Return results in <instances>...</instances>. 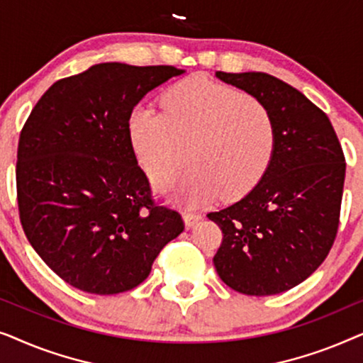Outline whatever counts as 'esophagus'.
<instances>
[{
  "mask_svg": "<svg viewBox=\"0 0 363 363\" xmlns=\"http://www.w3.org/2000/svg\"><path fill=\"white\" fill-rule=\"evenodd\" d=\"M183 220H185V225L190 228L195 225V223H198L201 220V215L200 213H193V211H185V215H183Z\"/></svg>",
  "mask_w": 363,
  "mask_h": 363,
  "instance_id": "34e87169",
  "label": "esophagus"
}]
</instances>
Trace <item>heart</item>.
Instances as JSON below:
<instances>
[{"instance_id": "heart-1", "label": "heart", "mask_w": 363, "mask_h": 363, "mask_svg": "<svg viewBox=\"0 0 363 363\" xmlns=\"http://www.w3.org/2000/svg\"><path fill=\"white\" fill-rule=\"evenodd\" d=\"M128 130L137 160L155 186L172 183L193 162L177 188L186 205L245 196L264 177L276 148L269 108L206 76L173 84L163 96V112L137 107Z\"/></svg>"}]
</instances>
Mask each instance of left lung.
<instances>
[{
    "label": "left lung",
    "instance_id": "obj_1",
    "mask_svg": "<svg viewBox=\"0 0 363 363\" xmlns=\"http://www.w3.org/2000/svg\"><path fill=\"white\" fill-rule=\"evenodd\" d=\"M269 108L276 148L261 182L225 210L208 213L223 233L215 262L226 286L272 296L306 281L339 230L345 157L329 117L266 72H216Z\"/></svg>",
    "mask_w": 363,
    "mask_h": 363
}]
</instances>
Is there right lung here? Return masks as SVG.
Listing matches in <instances>:
<instances>
[{
    "label": "right lung",
    "mask_w": 363,
    "mask_h": 363,
    "mask_svg": "<svg viewBox=\"0 0 363 363\" xmlns=\"http://www.w3.org/2000/svg\"><path fill=\"white\" fill-rule=\"evenodd\" d=\"M173 66L102 62L54 82L18 143L19 220L34 251L77 289L108 296L150 274L182 215L155 205L133 153L128 121Z\"/></svg>",
    "instance_id": "add662e5"
}]
</instances>
